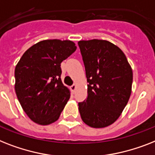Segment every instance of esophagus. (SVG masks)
I'll list each match as a JSON object with an SVG mask.
<instances>
[{"label":"esophagus","mask_w":155,"mask_h":155,"mask_svg":"<svg viewBox=\"0 0 155 155\" xmlns=\"http://www.w3.org/2000/svg\"><path fill=\"white\" fill-rule=\"evenodd\" d=\"M75 88H76V85H75V84H73V85H71V90L72 91V92H74V91H75Z\"/></svg>","instance_id":"obj_1"}]
</instances>
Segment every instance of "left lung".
I'll return each instance as SVG.
<instances>
[{"mask_svg": "<svg viewBox=\"0 0 155 155\" xmlns=\"http://www.w3.org/2000/svg\"><path fill=\"white\" fill-rule=\"evenodd\" d=\"M87 84V97L79 103L82 120L93 128L110 126L120 116L131 94L133 72L123 51L104 40L78 42Z\"/></svg>", "mask_w": 155, "mask_h": 155, "instance_id": "obj_1", "label": "left lung"}]
</instances>
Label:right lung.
<instances>
[{
    "mask_svg": "<svg viewBox=\"0 0 155 155\" xmlns=\"http://www.w3.org/2000/svg\"><path fill=\"white\" fill-rule=\"evenodd\" d=\"M76 50L71 41L45 40L23 54L15 68V91L29 119L40 125L56 122L70 99L60 64Z\"/></svg>",
    "mask_w": 155,
    "mask_h": 155,
    "instance_id": "right-lung-1",
    "label": "right lung"
}]
</instances>
